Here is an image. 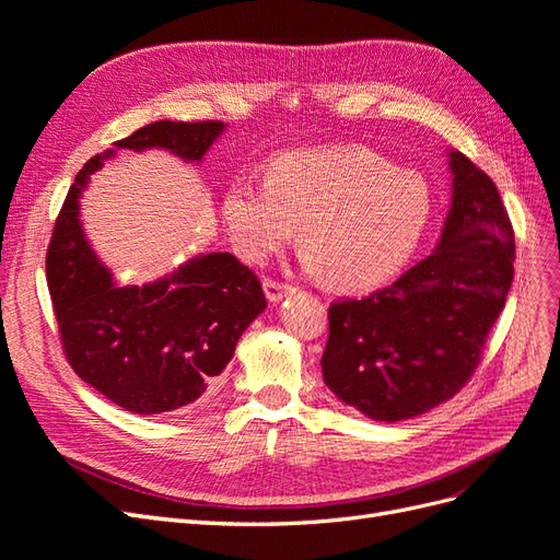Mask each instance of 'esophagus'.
<instances>
[{"label": "esophagus", "instance_id": "esophagus-1", "mask_svg": "<svg viewBox=\"0 0 560 560\" xmlns=\"http://www.w3.org/2000/svg\"><path fill=\"white\" fill-rule=\"evenodd\" d=\"M264 292H266V299L268 301H280L282 296H287L292 292V287L290 284H284V282H278V280H270V278H266L264 280Z\"/></svg>", "mask_w": 560, "mask_h": 560}]
</instances>
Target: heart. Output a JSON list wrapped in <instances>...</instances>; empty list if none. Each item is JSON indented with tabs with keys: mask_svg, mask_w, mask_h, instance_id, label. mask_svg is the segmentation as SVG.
<instances>
[{
	"mask_svg": "<svg viewBox=\"0 0 560 560\" xmlns=\"http://www.w3.org/2000/svg\"><path fill=\"white\" fill-rule=\"evenodd\" d=\"M432 194L413 171L362 147L294 151L266 182L235 179L222 202L233 247L261 264L301 224V266L341 290L378 284L411 257L430 219Z\"/></svg>",
	"mask_w": 560,
	"mask_h": 560,
	"instance_id": "obj_1",
	"label": "heart"
}]
</instances>
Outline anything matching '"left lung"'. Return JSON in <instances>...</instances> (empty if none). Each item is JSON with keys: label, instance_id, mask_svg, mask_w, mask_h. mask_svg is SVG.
<instances>
[{"label": "left lung", "instance_id": "1", "mask_svg": "<svg viewBox=\"0 0 560 560\" xmlns=\"http://www.w3.org/2000/svg\"><path fill=\"white\" fill-rule=\"evenodd\" d=\"M448 165L451 210L430 257L329 306L322 376L374 420L413 418L460 393L510 294L516 245L498 186L460 151H448Z\"/></svg>", "mask_w": 560, "mask_h": 560}]
</instances>
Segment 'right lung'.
<instances>
[{
  "instance_id": "1",
  "label": "right lung",
  "mask_w": 560,
  "mask_h": 560,
  "mask_svg": "<svg viewBox=\"0 0 560 560\" xmlns=\"http://www.w3.org/2000/svg\"><path fill=\"white\" fill-rule=\"evenodd\" d=\"M222 121H156L93 156L67 191L46 252V280L67 362L121 409L140 416L194 404L231 362L266 308L259 278L229 252H210L149 284H116L79 222V198L116 149H167L200 161Z\"/></svg>"
}]
</instances>
